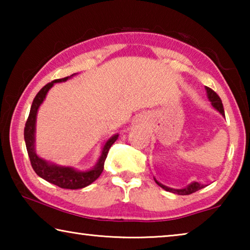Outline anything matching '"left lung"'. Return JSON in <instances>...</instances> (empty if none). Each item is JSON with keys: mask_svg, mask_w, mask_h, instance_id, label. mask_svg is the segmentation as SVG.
Returning a JSON list of instances; mask_svg holds the SVG:
<instances>
[{"mask_svg": "<svg viewBox=\"0 0 250 250\" xmlns=\"http://www.w3.org/2000/svg\"><path fill=\"white\" fill-rule=\"evenodd\" d=\"M206 92H207V98L210 101L211 105H213V108L215 110H217V111L221 113L223 117H225V112H224V107H223V104H222V100L219 98V96L215 92L214 90H211L210 88L208 87H205ZM155 181V183L158 184L160 188H162L163 189H166L167 192H171V193H174L177 194V195H188V194H192L194 192L198 191V189H201L203 188H205L206 185L204 184H201L198 183V182H192L191 184H188V186H185L183 188H168V186L163 185L162 183H160L159 181Z\"/></svg>", "mask_w": 250, "mask_h": 250, "instance_id": "8db88e82", "label": "left lung"}]
</instances>
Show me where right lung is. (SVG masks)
<instances>
[{
	"label": "right lung",
	"mask_w": 250,
	"mask_h": 250,
	"mask_svg": "<svg viewBox=\"0 0 250 250\" xmlns=\"http://www.w3.org/2000/svg\"><path fill=\"white\" fill-rule=\"evenodd\" d=\"M76 74L68 76V77L56 79L54 82L49 83L44 86L39 91L35 98L33 100L31 111H29L28 119L25 124L24 128V139L25 145H26L27 153L31 160V164L33 170L42 179L49 182L54 185H57L62 188H68V189H78L86 188V186L90 185L92 182H95L100 176L101 173L104 171V164L109 149L111 146L117 141L119 134H113L111 138L105 141L104 145L101 149V153L98 161H97L96 166L94 167L89 168L87 171H79L76 170L73 167H62L57 166V164L48 162V161L44 160L43 158H40L36 153L35 150V133H36V117L37 111L43 104V101L46 98L48 90L52 88L55 83H64L66 80L74 77Z\"/></svg>",
	"instance_id": "obj_1"
}]
</instances>
